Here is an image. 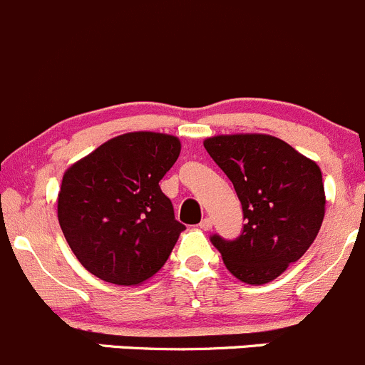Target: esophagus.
I'll use <instances>...</instances> for the list:
<instances>
[{
    "label": "esophagus",
    "instance_id": "esophagus-1",
    "mask_svg": "<svg viewBox=\"0 0 365 365\" xmlns=\"http://www.w3.org/2000/svg\"><path fill=\"white\" fill-rule=\"evenodd\" d=\"M200 228L205 230V232H208V230H212V219H210V217H205L203 221L200 222Z\"/></svg>",
    "mask_w": 365,
    "mask_h": 365
}]
</instances>
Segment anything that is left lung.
<instances>
[{
    "label": "left lung",
    "mask_w": 365,
    "mask_h": 365,
    "mask_svg": "<svg viewBox=\"0 0 365 365\" xmlns=\"http://www.w3.org/2000/svg\"><path fill=\"white\" fill-rule=\"evenodd\" d=\"M205 150L233 183L244 215L237 239L214 233L210 242L244 284L274 280L319 233L327 203L319 165L262 133L210 137Z\"/></svg>",
    "instance_id": "left-lung-1"
}]
</instances>
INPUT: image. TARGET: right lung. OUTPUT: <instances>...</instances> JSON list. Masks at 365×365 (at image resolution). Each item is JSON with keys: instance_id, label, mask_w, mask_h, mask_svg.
<instances>
[{"instance_id": "add662e5", "label": "right lung", "mask_w": 365, "mask_h": 365, "mask_svg": "<svg viewBox=\"0 0 365 365\" xmlns=\"http://www.w3.org/2000/svg\"><path fill=\"white\" fill-rule=\"evenodd\" d=\"M178 155L176 137L133 132L67 169L58 192L60 228L94 277L137 285L168 262L185 226L158 182Z\"/></svg>"}]
</instances>
